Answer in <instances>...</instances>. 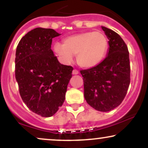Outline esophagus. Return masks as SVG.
<instances>
[{
	"label": "esophagus",
	"mask_w": 148,
	"mask_h": 148,
	"mask_svg": "<svg viewBox=\"0 0 148 148\" xmlns=\"http://www.w3.org/2000/svg\"><path fill=\"white\" fill-rule=\"evenodd\" d=\"M72 74H74V75H76V74H79V71H78L77 69H74V70L72 71Z\"/></svg>",
	"instance_id": "1"
}]
</instances>
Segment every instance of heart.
I'll return each instance as SVG.
<instances>
[{
	"label": "heart",
	"mask_w": 148,
	"mask_h": 148,
	"mask_svg": "<svg viewBox=\"0 0 148 148\" xmlns=\"http://www.w3.org/2000/svg\"><path fill=\"white\" fill-rule=\"evenodd\" d=\"M56 53L65 63L72 62L76 55L80 67L91 68L102 61L108 50L106 37L100 32H85L64 39L63 44L53 45Z\"/></svg>",
	"instance_id": "heart-1"
}]
</instances>
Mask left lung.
I'll list each match as a JSON object with an SVG mask.
<instances>
[{
    "instance_id": "obj_1",
    "label": "left lung",
    "mask_w": 148,
    "mask_h": 148,
    "mask_svg": "<svg viewBox=\"0 0 148 148\" xmlns=\"http://www.w3.org/2000/svg\"><path fill=\"white\" fill-rule=\"evenodd\" d=\"M108 39V56L99 64L80 71L84 77V97L97 111L107 112L125 99L130 84V62L127 46L122 37L101 26Z\"/></svg>"
}]
</instances>
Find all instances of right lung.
<instances>
[{
  "instance_id": "obj_1",
  "label": "right lung",
  "mask_w": 148,
  "mask_h": 148,
  "mask_svg": "<svg viewBox=\"0 0 148 148\" xmlns=\"http://www.w3.org/2000/svg\"><path fill=\"white\" fill-rule=\"evenodd\" d=\"M60 34L51 28L30 30L18 42L15 77L20 95L37 115L51 117L62 106L73 67L58 60L51 49L52 39Z\"/></svg>"
}]
</instances>
